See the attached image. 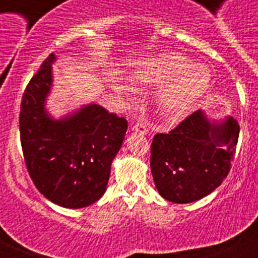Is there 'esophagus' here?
Here are the masks:
<instances>
[{"instance_id":"34e87169","label":"esophagus","mask_w":258,"mask_h":258,"mask_svg":"<svg viewBox=\"0 0 258 258\" xmlns=\"http://www.w3.org/2000/svg\"><path fill=\"white\" fill-rule=\"evenodd\" d=\"M133 132H136V133H141V134H147L150 132V129L146 122L137 121L136 124L133 125Z\"/></svg>"}]
</instances>
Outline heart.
I'll list each match as a JSON object with an SVG mask.
<instances>
[{"label":"heart","instance_id":"1","mask_svg":"<svg viewBox=\"0 0 258 258\" xmlns=\"http://www.w3.org/2000/svg\"><path fill=\"white\" fill-rule=\"evenodd\" d=\"M134 81L146 86L164 84L159 93V102L164 112L173 116L186 115L199 103L211 88L212 75L207 66L190 63L179 52H164L143 61L134 74ZM131 94L129 86H120Z\"/></svg>","mask_w":258,"mask_h":258}]
</instances>
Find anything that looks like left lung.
Here are the masks:
<instances>
[{
  "instance_id": "8db88e82",
  "label": "left lung",
  "mask_w": 258,
  "mask_h": 258,
  "mask_svg": "<svg viewBox=\"0 0 258 258\" xmlns=\"http://www.w3.org/2000/svg\"><path fill=\"white\" fill-rule=\"evenodd\" d=\"M238 121L211 122L198 109L151 143V173L161 197L186 204L207 197L229 174L239 138Z\"/></svg>"
}]
</instances>
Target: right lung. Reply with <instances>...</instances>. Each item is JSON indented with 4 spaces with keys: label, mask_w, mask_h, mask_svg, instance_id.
Listing matches in <instances>:
<instances>
[{
    "label": "right lung",
    "mask_w": 258,
    "mask_h": 258,
    "mask_svg": "<svg viewBox=\"0 0 258 258\" xmlns=\"http://www.w3.org/2000/svg\"><path fill=\"white\" fill-rule=\"evenodd\" d=\"M50 54L27 85L20 104V143L37 190L64 208H84L101 199L127 121L98 104L52 120L45 109L51 88Z\"/></svg>",
    "instance_id": "right-lung-1"
}]
</instances>
